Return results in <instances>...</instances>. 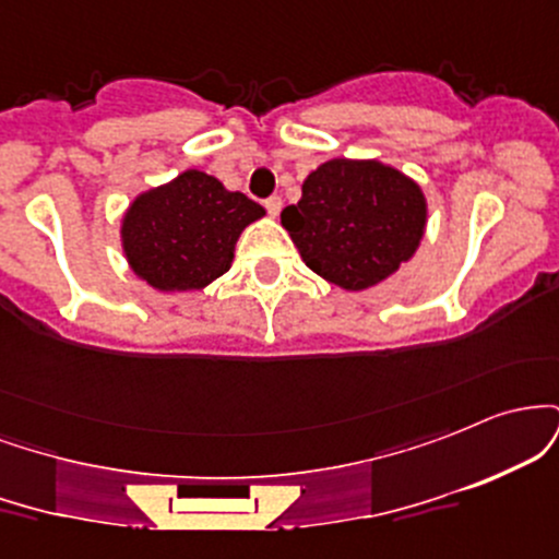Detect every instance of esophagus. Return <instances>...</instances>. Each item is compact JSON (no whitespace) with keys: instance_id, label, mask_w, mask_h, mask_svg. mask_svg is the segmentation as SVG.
I'll list each match as a JSON object with an SVG mask.
<instances>
[{"instance_id":"34e87169","label":"esophagus","mask_w":559,"mask_h":559,"mask_svg":"<svg viewBox=\"0 0 559 559\" xmlns=\"http://www.w3.org/2000/svg\"><path fill=\"white\" fill-rule=\"evenodd\" d=\"M281 204H284V202H281V197H275V194H273V197H267V199H265V210H267V215H273V217L278 215V213H281Z\"/></svg>"}]
</instances>
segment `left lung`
Segmentation results:
<instances>
[{
    "instance_id": "obj_1",
    "label": "left lung",
    "mask_w": 559,
    "mask_h": 559,
    "mask_svg": "<svg viewBox=\"0 0 559 559\" xmlns=\"http://www.w3.org/2000/svg\"><path fill=\"white\" fill-rule=\"evenodd\" d=\"M301 260L331 284L362 292L400 271L426 228L418 183L376 159H329L281 213Z\"/></svg>"
}]
</instances>
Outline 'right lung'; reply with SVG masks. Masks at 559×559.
<instances>
[{"instance_id":"1","label":"right lung","mask_w":559,"mask_h":559,"mask_svg":"<svg viewBox=\"0 0 559 559\" xmlns=\"http://www.w3.org/2000/svg\"><path fill=\"white\" fill-rule=\"evenodd\" d=\"M265 215L241 191H228L202 170L146 191L123 221V249L133 273L163 292H191L223 275L236 239Z\"/></svg>"}]
</instances>
